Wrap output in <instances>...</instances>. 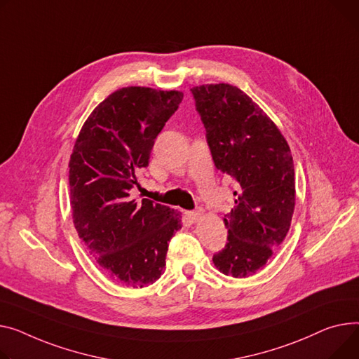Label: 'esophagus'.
I'll return each mask as SVG.
<instances>
[{
	"label": "esophagus",
	"mask_w": 359,
	"mask_h": 359,
	"mask_svg": "<svg viewBox=\"0 0 359 359\" xmlns=\"http://www.w3.org/2000/svg\"><path fill=\"white\" fill-rule=\"evenodd\" d=\"M203 215V212L201 210V209H198V210H190V212H186V217H187V219L190 221V222H196Z\"/></svg>",
	"instance_id": "1"
}]
</instances>
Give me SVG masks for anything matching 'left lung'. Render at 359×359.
I'll use <instances>...</instances> for the list:
<instances>
[{
	"mask_svg": "<svg viewBox=\"0 0 359 359\" xmlns=\"http://www.w3.org/2000/svg\"><path fill=\"white\" fill-rule=\"evenodd\" d=\"M190 90L213 163L236 184L235 206L224 218L228 243L213 264L225 276L245 278L267 264L290 229L296 201L290 147L240 88L210 83Z\"/></svg>",
	"mask_w": 359,
	"mask_h": 359,
	"instance_id": "1",
	"label": "left lung"
}]
</instances>
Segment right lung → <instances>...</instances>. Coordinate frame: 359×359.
<instances>
[{"label":"right lung","instance_id":"right-lung-1","mask_svg":"<svg viewBox=\"0 0 359 359\" xmlns=\"http://www.w3.org/2000/svg\"><path fill=\"white\" fill-rule=\"evenodd\" d=\"M183 93L144 86L112 92L85 121L69 161L70 208L88 252L115 281L134 289L160 278L180 213L130 190L149 165L154 140Z\"/></svg>","mask_w":359,"mask_h":359}]
</instances>
